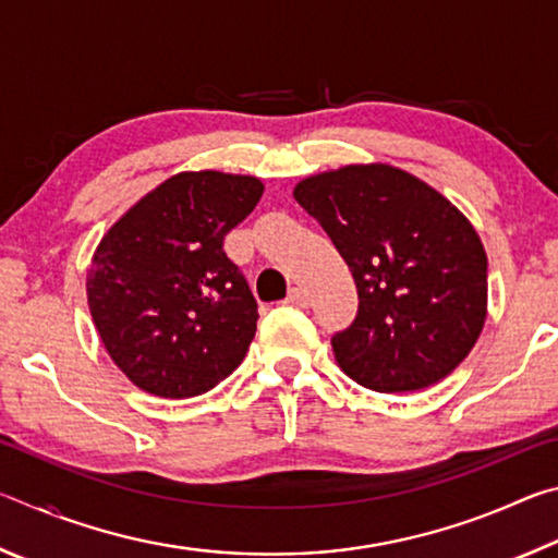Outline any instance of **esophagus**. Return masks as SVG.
I'll use <instances>...</instances> for the list:
<instances>
[{"label": "esophagus", "mask_w": 558, "mask_h": 558, "mask_svg": "<svg viewBox=\"0 0 558 558\" xmlns=\"http://www.w3.org/2000/svg\"><path fill=\"white\" fill-rule=\"evenodd\" d=\"M288 302H290V305H295V307H307L310 305V292L302 290V288H292L288 292Z\"/></svg>", "instance_id": "esophagus-1"}]
</instances>
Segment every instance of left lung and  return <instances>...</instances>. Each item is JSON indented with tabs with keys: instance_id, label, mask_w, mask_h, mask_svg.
Segmentation results:
<instances>
[{
	"instance_id": "8db88e82",
	"label": "left lung",
	"mask_w": 558,
	"mask_h": 558,
	"mask_svg": "<svg viewBox=\"0 0 558 558\" xmlns=\"http://www.w3.org/2000/svg\"><path fill=\"white\" fill-rule=\"evenodd\" d=\"M292 194L356 282V319L332 337L342 372L381 393L446 379L487 317V253L465 214L381 162L313 174Z\"/></svg>"
}]
</instances>
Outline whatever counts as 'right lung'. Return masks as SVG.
<instances>
[{
    "label": "right lung",
    "instance_id": "add662e5",
    "mask_svg": "<svg viewBox=\"0 0 558 558\" xmlns=\"http://www.w3.org/2000/svg\"><path fill=\"white\" fill-rule=\"evenodd\" d=\"M260 196L256 177L179 172L100 239L86 280L90 317L137 389L189 399L243 362L258 305L223 239Z\"/></svg>",
    "mask_w": 558,
    "mask_h": 558
}]
</instances>
